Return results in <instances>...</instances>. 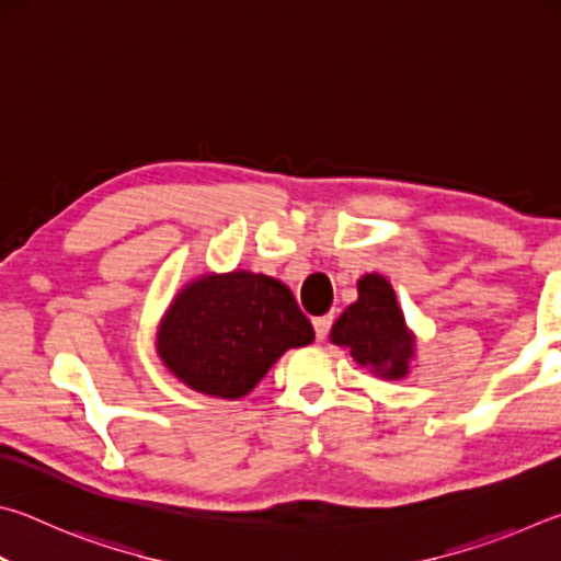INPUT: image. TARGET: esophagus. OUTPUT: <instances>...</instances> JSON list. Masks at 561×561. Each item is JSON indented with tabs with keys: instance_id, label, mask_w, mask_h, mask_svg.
Segmentation results:
<instances>
[{
	"instance_id": "obj_1",
	"label": "esophagus",
	"mask_w": 561,
	"mask_h": 561,
	"mask_svg": "<svg viewBox=\"0 0 561 561\" xmlns=\"http://www.w3.org/2000/svg\"><path fill=\"white\" fill-rule=\"evenodd\" d=\"M331 321H334V317H317L314 319V331H317V339H327L329 329H331Z\"/></svg>"
}]
</instances>
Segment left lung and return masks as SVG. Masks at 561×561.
<instances>
[{
    "label": "left lung",
    "instance_id": "8db88e82",
    "mask_svg": "<svg viewBox=\"0 0 561 561\" xmlns=\"http://www.w3.org/2000/svg\"><path fill=\"white\" fill-rule=\"evenodd\" d=\"M331 341L351 348L356 364L368 366L386 381H398L411 371L415 339L396 301V291L381 274L358 279V299L331 327Z\"/></svg>",
    "mask_w": 561,
    "mask_h": 561
}]
</instances>
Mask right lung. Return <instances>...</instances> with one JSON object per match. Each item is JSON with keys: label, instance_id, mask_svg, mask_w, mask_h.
Wrapping results in <instances>:
<instances>
[{"label": "right lung", "instance_id": "right-lung-1", "mask_svg": "<svg viewBox=\"0 0 561 561\" xmlns=\"http://www.w3.org/2000/svg\"><path fill=\"white\" fill-rule=\"evenodd\" d=\"M314 341L294 294L267 274H203L180 289L158 327V356L197 393L237 401L287 348Z\"/></svg>", "mask_w": 561, "mask_h": 561}]
</instances>
